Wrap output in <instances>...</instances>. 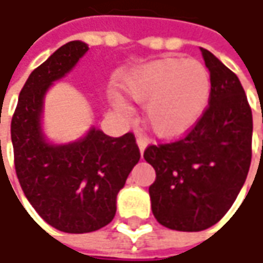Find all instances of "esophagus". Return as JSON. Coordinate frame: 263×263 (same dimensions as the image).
Listing matches in <instances>:
<instances>
[{
	"label": "esophagus",
	"instance_id": "1",
	"mask_svg": "<svg viewBox=\"0 0 263 263\" xmlns=\"http://www.w3.org/2000/svg\"><path fill=\"white\" fill-rule=\"evenodd\" d=\"M136 143H137V146H139V151H140V154H143L149 142H147V139H145V137L139 136L136 139Z\"/></svg>",
	"mask_w": 263,
	"mask_h": 263
}]
</instances>
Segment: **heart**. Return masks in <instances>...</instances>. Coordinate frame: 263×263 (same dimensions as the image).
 <instances>
[{"label":"heart","instance_id":"b5f03b06","mask_svg":"<svg viewBox=\"0 0 263 263\" xmlns=\"http://www.w3.org/2000/svg\"><path fill=\"white\" fill-rule=\"evenodd\" d=\"M130 99L145 105L147 127L162 139L184 136L206 111L212 80L208 68L196 60L164 58L142 64L124 79ZM111 102L127 114V102L117 93Z\"/></svg>","mask_w":263,"mask_h":263}]
</instances>
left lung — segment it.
Here are the masks:
<instances>
[{
	"label": "left lung",
	"instance_id": "obj_1",
	"mask_svg": "<svg viewBox=\"0 0 263 263\" xmlns=\"http://www.w3.org/2000/svg\"><path fill=\"white\" fill-rule=\"evenodd\" d=\"M212 80L203 117L184 139L149 146L143 158L155 168L149 187L152 214L177 231L215 226L234 203L252 159L253 120L238 77L200 48Z\"/></svg>",
	"mask_w": 263,
	"mask_h": 263
}]
</instances>
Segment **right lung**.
Returning a JSON list of instances; mask_svg holds the SVG:
<instances>
[{
  "label": "right lung",
  "instance_id": "add662e5",
  "mask_svg": "<svg viewBox=\"0 0 263 263\" xmlns=\"http://www.w3.org/2000/svg\"><path fill=\"white\" fill-rule=\"evenodd\" d=\"M87 49L85 42L71 41L35 68L11 120L15 173L25 196L49 226L71 234L96 231L112 221L117 195L140 159L132 133L111 137L92 126L67 143L51 142L45 135L46 93Z\"/></svg>",
  "mask_w": 263,
  "mask_h": 263
}]
</instances>
